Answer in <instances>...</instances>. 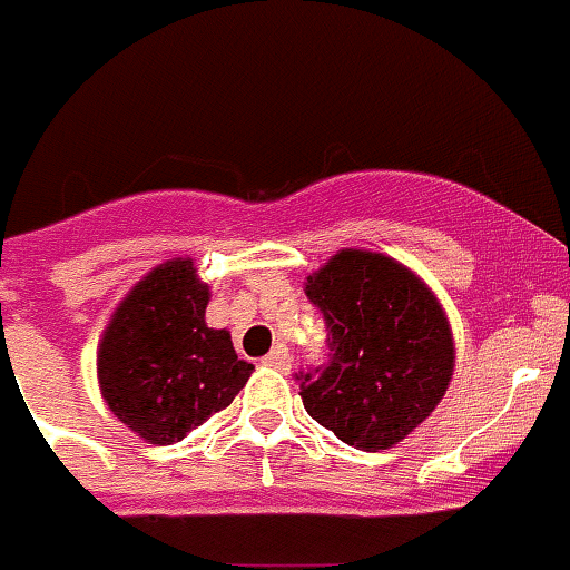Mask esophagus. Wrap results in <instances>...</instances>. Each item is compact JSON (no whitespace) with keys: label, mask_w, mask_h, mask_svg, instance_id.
I'll return each instance as SVG.
<instances>
[{"label":"esophagus","mask_w":570,"mask_h":570,"mask_svg":"<svg viewBox=\"0 0 570 570\" xmlns=\"http://www.w3.org/2000/svg\"><path fill=\"white\" fill-rule=\"evenodd\" d=\"M262 365L274 367V371H288V367H291V351L285 345H274V351H271V354L262 360Z\"/></svg>","instance_id":"1"}]
</instances>
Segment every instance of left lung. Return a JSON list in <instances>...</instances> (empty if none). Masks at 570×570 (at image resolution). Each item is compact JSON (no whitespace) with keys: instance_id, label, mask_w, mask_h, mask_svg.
I'll list each match as a JSON object with an SVG mask.
<instances>
[{"instance_id":"8db88e82","label":"left lung","mask_w":570,"mask_h":570,"mask_svg":"<svg viewBox=\"0 0 570 570\" xmlns=\"http://www.w3.org/2000/svg\"><path fill=\"white\" fill-rule=\"evenodd\" d=\"M325 322V362L299 371L302 405L347 445L385 451L431 416L454 374L440 302L400 262L340 250L308 276Z\"/></svg>"}]
</instances>
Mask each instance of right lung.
<instances>
[{
  "label": "right lung",
  "mask_w": 570,
  "mask_h": 570,
  "mask_svg": "<svg viewBox=\"0 0 570 570\" xmlns=\"http://www.w3.org/2000/svg\"><path fill=\"white\" fill-rule=\"evenodd\" d=\"M208 299L194 262H165L125 296L99 345L105 402L154 445L179 442L208 422L254 374L228 331L205 325Z\"/></svg>",
  "instance_id": "1"
}]
</instances>
